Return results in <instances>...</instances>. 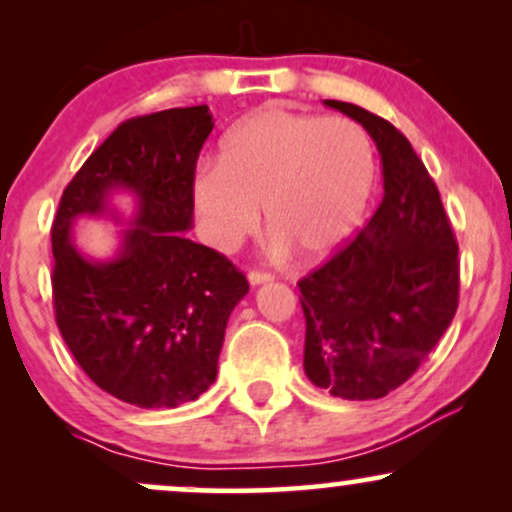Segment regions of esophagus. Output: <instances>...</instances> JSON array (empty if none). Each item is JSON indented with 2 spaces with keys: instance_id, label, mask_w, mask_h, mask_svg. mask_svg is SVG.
<instances>
[{
  "instance_id": "esophagus-1",
  "label": "esophagus",
  "mask_w": 512,
  "mask_h": 512,
  "mask_svg": "<svg viewBox=\"0 0 512 512\" xmlns=\"http://www.w3.org/2000/svg\"><path fill=\"white\" fill-rule=\"evenodd\" d=\"M248 281H250V286L267 284V281H272V274H267V272H257V269H252V272L248 274Z\"/></svg>"
}]
</instances>
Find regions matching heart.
<instances>
[{
    "label": "heart",
    "mask_w": 512,
    "mask_h": 512,
    "mask_svg": "<svg viewBox=\"0 0 512 512\" xmlns=\"http://www.w3.org/2000/svg\"><path fill=\"white\" fill-rule=\"evenodd\" d=\"M375 180L373 146L339 117L267 108L228 129L216 166L199 168L192 199L204 236L231 252L260 226L272 252L322 260L363 219Z\"/></svg>",
    "instance_id": "1"
}]
</instances>
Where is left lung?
I'll return each mask as SVG.
<instances>
[{"instance_id": "1", "label": "left lung", "mask_w": 512, "mask_h": 512, "mask_svg": "<svg viewBox=\"0 0 512 512\" xmlns=\"http://www.w3.org/2000/svg\"><path fill=\"white\" fill-rule=\"evenodd\" d=\"M370 134L383 202L330 262L298 281L303 368L342 399H380L407 383L448 330L460 262L436 182L402 132L354 103L325 101Z\"/></svg>"}]
</instances>
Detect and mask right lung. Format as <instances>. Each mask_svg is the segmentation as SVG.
Returning <instances> with one entry per match:
<instances>
[{
    "label": "right lung",
    "mask_w": 512,
    "mask_h": 512,
    "mask_svg": "<svg viewBox=\"0 0 512 512\" xmlns=\"http://www.w3.org/2000/svg\"><path fill=\"white\" fill-rule=\"evenodd\" d=\"M214 129L207 105L122 122L88 156L52 223L55 320L101 390L139 409L195 402L216 380L228 317L248 279L192 228L197 156ZM117 194L133 199L122 212ZM81 218L122 225L113 258L75 248Z\"/></svg>",
    "instance_id": "right-lung-1"
}]
</instances>
